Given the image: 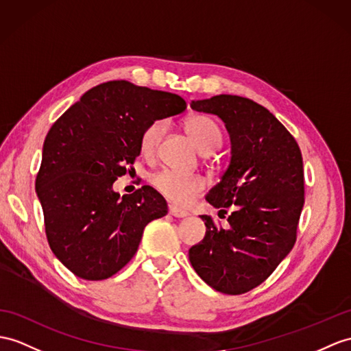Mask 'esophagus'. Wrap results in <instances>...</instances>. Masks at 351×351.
<instances>
[{
	"label": "esophagus",
	"mask_w": 351,
	"mask_h": 351,
	"mask_svg": "<svg viewBox=\"0 0 351 351\" xmlns=\"http://www.w3.org/2000/svg\"><path fill=\"white\" fill-rule=\"evenodd\" d=\"M169 215L174 216V217H187V216H189V213L177 208V207H174V205H169Z\"/></svg>",
	"instance_id": "obj_1"
}]
</instances>
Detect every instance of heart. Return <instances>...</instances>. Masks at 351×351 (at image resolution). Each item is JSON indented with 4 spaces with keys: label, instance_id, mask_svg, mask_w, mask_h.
Instances as JSON below:
<instances>
[{
    "label": "heart",
    "instance_id": "heart-1",
    "mask_svg": "<svg viewBox=\"0 0 351 351\" xmlns=\"http://www.w3.org/2000/svg\"><path fill=\"white\" fill-rule=\"evenodd\" d=\"M165 130L167 125L164 121H155L144 128L140 138L143 155L150 156L156 152ZM184 130L202 153H211L219 147V126L210 117L202 114L189 116L184 121ZM152 183L167 199L178 205L191 204L205 189V180L201 176L182 174L171 169L159 171L152 177Z\"/></svg>",
    "mask_w": 351,
    "mask_h": 351
}]
</instances>
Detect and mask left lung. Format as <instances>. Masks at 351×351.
I'll use <instances>...</instances> for the list:
<instances>
[{"label": "left lung", "mask_w": 351, "mask_h": 351, "mask_svg": "<svg viewBox=\"0 0 351 351\" xmlns=\"http://www.w3.org/2000/svg\"><path fill=\"white\" fill-rule=\"evenodd\" d=\"M191 107L226 126L229 165L205 199L234 211L228 229L201 216L207 232L191 247L189 261L210 287L241 295L263 283L293 249L304 207L302 155L278 119L249 98L216 95Z\"/></svg>", "instance_id": "8db88e82"}]
</instances>
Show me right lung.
<instances>
[{
  "instance_id": "obj_1",
  "label": "right lung",
  "mask_w": 351,
  "mask_h": 351,
  "mask_svg": "<svg viewBox=\"0 0 351 351\" xmlns=\"http://www.w3.org/2000/svg\"><path fill=\"white\" fill-rule=\"evenodd\" d=\"M184 108L176 93L113 80L83 93L50 128L36 191L50 249L74 276H114L138 250L149 221L168 213L153 187L121 196L113 183L140 156L144 128Z\"/></svg>"
}]
</instances>
